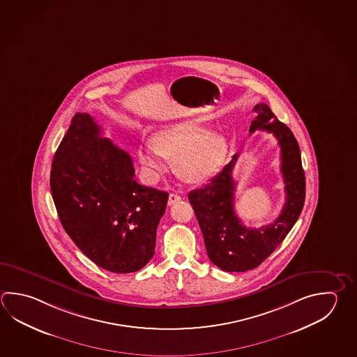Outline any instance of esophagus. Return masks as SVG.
<instances>
[{
    "instance_id": "obj_1",
    "label": "esophagus",
    "mask_w": 357,
    "mask_h": 357,
    "mask_svg": "<svg viewBox=\"0 0 357 357\" xmlns=\"http://www.w3.org/2000/svg\"><path fill=\"white\" fill-rule=\"evenodd\" d=\"M181 199H182V197H181V195H175V193H170L168 198V204L169 206H172V204H174V203L179 202Z\"/></svg>"
}]
</instances>
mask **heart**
<instances>
[{
  "label": "heart",
  "mask_w": 357,
  "mask_h": 357,
  "mask_svg": "<svg viewBox=\"0 0 357 357\" xmlns=\"http://www.w3.org/2000/svg\"><path fill=\"white\" fill-rule=\"evenodd\" d=\"M227 151L222 135L206 132L193 122H179L155 131L151 142H144L136 150L144 174L155 179L167 169V160H174L176 174L190 183L204 182L217 173Z\"/></svg>",
  "instance_id": "1"
}]
</instances>
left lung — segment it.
Masks as SVG:
<instances>
[{
	"mask_svg": "<svg viewBox=\"0 0 357 357\" xmlns=\"http://www.w3.org/2000/svg\"><path fill=\"white\" fill-rule=\"evenodd\" d=\"M250 132L263 130L273 134L282 151L285 203L275 221L259 229L246 227L235 212L236 182L232 170L237 154L204 188L189 192V202L202 231L209 260L225 271L255 269L289 234L302 212L305 199V176L301 150L290 128L279 121L265 103H257Z\"/></svg>",
	"mask_w": 357,
	"mask_h": 357,
	"instance_id": "8db88e82",
	"label": "left lung"
}]
</instances>
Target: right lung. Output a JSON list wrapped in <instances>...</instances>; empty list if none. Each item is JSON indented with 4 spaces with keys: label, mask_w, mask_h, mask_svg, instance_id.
<instances>
[{
    "label": "right lung",
    "mask_w": 357,
    "mask_h": 357,
    "mask_svg": "<svg viewBox=\"0 0 357 357\" xmlns=\"http://www.w3.org/2000/svg\"><path fill=\"white\" fill-rule=\"evenodd\" d=\"M131 156L101 136L88 114H75L56 150L50 189L63 227L96 265L126 274L154 255L168 193L135 181Z\"/></svg>",
    "instance_id": "obj_1"
}]
</instances>
